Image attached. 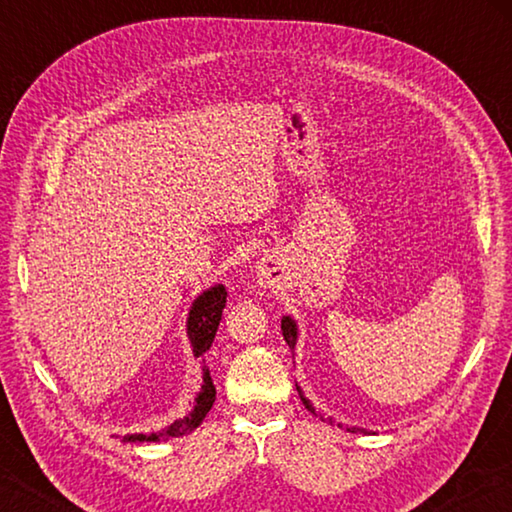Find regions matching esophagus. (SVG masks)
Listing matches in <instances>:
<instances>
[{
  "instance_id": "1",
  "label": "esophagus",
  "mask_w": 512,
  "mask_h": 512,
  "mask_svg": "<svg viewBox=\"0 0 512 512\" xmlns=\"http://www.w3.org/2000/svg\"><path fill=\"white\" fill-rule=\"evenodd\" d=\"M257 275H259V282H262L264 287H273L275 282H280L282 266L273 255H268L257 264Z\"/></svg>"
}]
</instances>
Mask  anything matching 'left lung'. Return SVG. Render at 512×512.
Returning <instances> with one entry per match:
<instances>
[{
  "label": "left lung",
  "mask_w": 512,
  "mask_h": 512,
  "mask_svg": "<svg viewBox=\"0 0 512 512\" xmlns=\"http://www.w3.org/2000/svg\"><path fill=\"white\" fill-rule=\"evenodd\" d=\"M282 334H284V341H287L289 343V348L293 350V348H296V339H298V329H296V323H293V320L289 318V316H284L282 318ZM298 393H300V388H298ZM300 400H302V404H305V409L307 411H311V413H314L316 415V409H314V406H311L309 404V400H305V397H302V393H300ZM325 422H329V424H334V420L332 418H325ZM348 431H352V433H357L359 429H348Z\"/></svg>",
  "instance_id": "left-lung-1"
}]
</instances>
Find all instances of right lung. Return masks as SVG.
I'll use <instances>...</instances> for the list:
<instances>
[{
  "mask_svg": "<svg viewBox=\"0 0 512 512\" xmlns=\"http://www.w3.org/2000/svg\"><path fill=\"white\" fill-rule=\"evenodd\" d=\"M225 298H228V291H225L223 284H216L210 291H205L203 296H198L192 311H189V320H187V334L189 341H192V348L196 357H203V354L210 350V345L216 336V329H219V320L225 307ZM214 384L210 377V370H203V388L196 397V406L194 411L187 415L183 420H176L171 427L162 429L158 433H151V436H144V433H133V436H126V443H162V440L169 438H178L185 436V433L194 431L198 424L203 422L207 411L212 409L214 404Z\"/></svg>",
  "mask_w": 512,
  "mask_h": 512,
  "instance_id": "right-lung-1",
  "label": "right lung"
}]
</instances>
